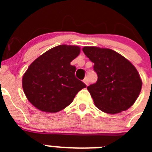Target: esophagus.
<instances>
[{
    "label": "esophagus",
    "instance_id": "34e87169",
    "mask_svg": "<svg viewBox=\"0 0 152 152\" xmlns=\"http://www.w3.org/2000/svg\"><path fill=\"white\" fill-rule=\"evenodd\" d=\"M84 83L86 84V85H88V84H89V81H88V77H85V78L84 79Z\"/></svg>",
    "mask_w": 152,
    "mask_h": 152
}]
</instances>
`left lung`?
<instances>
[{"mask_svg":"<svg viewBox=\"0 0 152 152\" xmlns=\"http://www.w3.org/2000/svg\"><path fill=\"white\" fill-rule=\"evenodd\" d=\"M82 50L94 64L98 77L95 84L88 87L95 106L103 112L116 114L133 105L142 86L133 64L112 49L86 46Z\"/></svg>","mask_w":152,"mask_h":152,"instance_id":"1","label":"left lung"}]
</instances>
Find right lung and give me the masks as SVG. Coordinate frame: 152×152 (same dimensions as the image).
I'll list each match as a JSON object with an SVG mask.
<instances>
[{"label": "right lung", "instance_id": "1", "mask_svg": "<svg viewBox=\"0 0 152 152\" xmlns=\"http://www.w3.org/2000/svg\"><path fill=\"white\" fill-rule=\"evenodd\" d=\"M80 50L76 45H58L29 65L23 76V89L35 107L43 112H58L68 107L75 95L87 87L76 78V67L71 65Z\"/></svg>", "mask_w": 152, "mask_h": 152}]
</instances>
